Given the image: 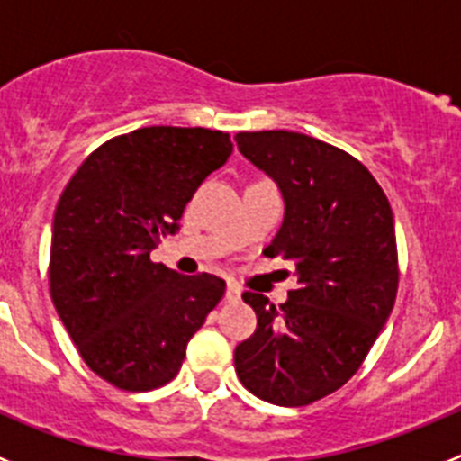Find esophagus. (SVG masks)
Masks as SVG:
<instances>
[{
  "instance_id": "obj_1",
  "label": "esophagus",
  "mask_w": 461,
  "mask_h": 461,
  "mask_svg": "<svg viewBox=\"0 0 461 461\" xmlns=\"http://www.w3.org/2000/svg\"><path fill=\"white\" fill-rule=\"evenodd\" d=\"M240 297H242V291H240L238 284H235V281H228V286H226L228 303H240Z\"/></svg>"
}]
</instances>
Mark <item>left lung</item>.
<instances>
[{
    "mask_svg": "<svg viewBox=\"0 0 461 461\" xmlns=\"http://www.w3.org/2000/svg\"><path fill=\"white\" fill-rule=\"evenodd\" d=\"M238 149L284 198V221L263 254L297 279L284 304L244 293L258 328L235 348V372L256 397L304 406L341 388L369 353L397 297L390 203L351 154L297 131H242Z\"/></svg>",
    "mask_w": 461,
    "mask_h": 461,
    "instance_id": "obj_1",
    "label": "left lung"
}]
</instances>
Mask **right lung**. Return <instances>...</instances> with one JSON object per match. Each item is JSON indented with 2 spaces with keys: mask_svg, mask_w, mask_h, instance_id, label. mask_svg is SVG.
<instances>
[{
  "mask_svg": "<svg viewBox=\"0 0 461 461\" xmlns=\"http://www.w3.org/2000/svg\"><path fill=\"white\" fill-rule=\"evenodd\" d=\"M233 154L230 136L201 126H145L83 161L57 203L50 295L94 374L152 390L180 372L186 344L226 291L149 260L180 230L191 195Z\"/></svg>",
  "mask_w": 461,
  "mask_h": 461,
  "instance_id": "1",
  "label": "right lung"
}]
</instances>
